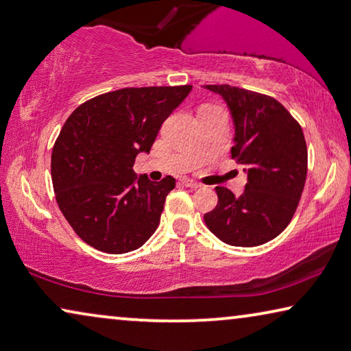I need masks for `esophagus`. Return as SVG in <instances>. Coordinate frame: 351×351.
<instances>
[{"label": "esophagus", "instance_id": "esophagus-1", "mask_svg": "<svg viewBox=\"0 0 351 351\" xmlns=\"http://www.w3.org/2000/svg\"><path fill=\"white\" fill-rule=\"evenodd\" d=\"M181 182H182V184H184L186 187H192V189H198V187H202L200 182L193 181V180H191V178H182Z\"/></svg>", "mask_w": 351, "mask_h": 351}]
</instances>
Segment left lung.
I'll list each match as a JSON object with an SVG mask.
<instances>
[{
  "instance_id": "1",
  "label": "left lung",
  "mask_w": 351,
  "mask_h": 351,
  "mask_svg": "<svg viewBox=\"0 0 351 351\" xmlns=\"http://www.w3.org/2000/svg\"><path fill=\"white\" fill-rule=\"evenodd\" d=\"M227 102L234 124L232 159L247 182L237 197L216 187L219 202L205 223L221 241L254 247L289 226L307 176V146L300 123L274 97L230 85H206Z\"/></svg>"
}]
</instances>
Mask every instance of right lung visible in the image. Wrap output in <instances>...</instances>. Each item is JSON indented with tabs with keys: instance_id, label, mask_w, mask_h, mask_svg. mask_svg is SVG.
Returning <instances> with one entry per match:
<instances>
[{
	"instance_id": "obj_1",
	"label": "right lung",
	"mask_w": 351,
	"mask_h": 351,
	"mask_svg": "<svg viewBox=\"0 0 351 351\" xmlns=\"http://www.w3.org/2000/svg\"><path fill=\"white\" fill-rule=\"evenodd\" d=\"M191 90L123 88L83 102L66 119L51 151V182L62 216L91 247L125 254L156 232L176 182L137 176L135 158L149 153L162 123Z\"/></svg>"
}]
</instances>
